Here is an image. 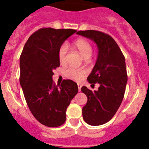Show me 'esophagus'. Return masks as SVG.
Wrapping results in <instances>:
<instances>
[{
  "instance_id": "1",
  "label": "esophagus",
  "mask_w": 149,
  "mask_h": 149,
  "mask_svg": "<svg viewBox=\"0 0 149 149\" xmlns=\"http://www.w3.org/2000/svg\"><path fill=\"white\" fill-rule=\"evenodd\" d=\"M77 86H78V90H79V92H80L81 91V84H77Z\"/></svg>"
}]
</instances>
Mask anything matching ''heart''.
<instances>
[{
	"label": "heart",
	"mask_w": 149,
	"mask_h": 149,
	"mask_svg": "<svg viewBox=\"0 0 149 149\" xmlns=\"http://www.w3.org/2000/svg\"><path fill=\"white\" fill-rule=\"evenodd\" d=\"M73 45L76 48L80 54L84 56L86 59H88L93 54V47L91 43L85 38H78L73 43ZM68 46L65 44H63L60 47L58 52V58L60 63H64L66 59V54H67ZM86 75V72L82 70H79L74 68H69L65 71L66 77L70 79L75 81H80Z\"/></svg>",
	"instance_id": "b5f03b06"
}]
</instances>
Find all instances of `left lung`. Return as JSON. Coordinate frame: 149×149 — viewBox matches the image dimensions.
Returning <instances> with one entry per match:
<instances>
[{"label": "left lung", "mask_w": 149, "mask_h": 149, "mask_svg": "<svg viewBox=\"0 0 149 149\" xmlns=\"http://www.w3.org/2000/svg\"><path fill=\"white\" fill-rule=\"evenodd\" d=\"M77 34L93 40L99 50L96 63L87 80L100 86L94 92L86 86L81 88L88 98L82 115L90 125H102L113 118L124 98L128 80L125 58L115 40L107 34L92 30Z\"/></svg>", "instance_id": "left-lung-1"}]
</instances>
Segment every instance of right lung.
<instances>
[{"label": "right lung", "mask_w": 149, "mask_h": 149, "mask_svg": "<svg viewBox=\"0 0 149 149\" xmlns=\"http://www.w3.org/2000/svg\"><path fill=\"white\" fill-rule=\"evenodd\" d=\"M77 32L72 29L41 28L29 37L20 56V84L34 117L48 127L64 124L66 110L78 93L75 82L65 79L56 86L53 70L59 67L58 52Z\"/></svg>", "instance_id": "right-lung-1"}]
</instances>
